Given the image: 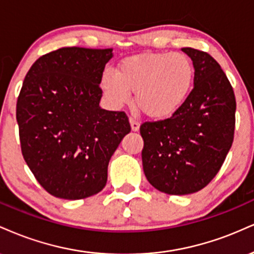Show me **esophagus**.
I'll return each mask as SVG.
<instances>
[{"mask_svg":"<svg viewBox=\"0 0 254 254\" xmlns=\"http://www.w3.org/2000/svg\"><path fill=\"white\" fill-rule=\"evenodd\" d=\"M129 122H130V127H132V130L134 132H136V130H139L140 128V122L136 120V119L134 118H129Z\"/></svg>","mask_w":254,"mask_h":254,"instance_id":"34e87169","label":"esophagus"}]
</instances>
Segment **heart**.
<instances>
[{"label":"heart","mask_w":254,"mask_h":254,"mask_svg":"<svg viewBox=\"0 0 254 254\" xmlns=\"http://www.w3.org/2000/svg\"><path fill=\"white\" fill-rule=\"evenodd\" d=\"M195 67L183 53H145L126 58L116 73L106 71L101 85L114 107L134 102L153 119L171 116L183 106L192 89Z\"/></svg>","instance_id":"b5f03b06"}]
</instances>
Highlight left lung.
<instances>
[{"label": "left lung", "instance_id": "left-lung-1", "mask_svg": "<svg viewBox=\"0 0 254 254\" xmlns=\"http://www.w3.org/2000/svg\"><path fill=\"white\" fill-rule=\"evenodd\" d=\"M195 67L193 89L168 119L140 126L142 168L159 191L188 195L203 189L221 169L234 139L233 88L209 53L184 47Z\"/></svg>", "mask_w": 254, "mask_h": 254}]
</instances>
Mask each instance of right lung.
I'll return each mask as SVG.
<instances>
[{"label":"right lung","instance_id":"right-lung-1","mask_svg":"<svg viewBox=\"0 0 254 254\" xmlns=\"http://www.w3.org/2000/svg\"><path fill=\"white\" fill-rule=\"evenodd\" d=\"M112 51H52L35 61L23 80L16 103L21 152L39 184L56 197L100 192L110 158L130 132L126 113L100 107Z\"/></svg>","mask_w":254,"mask_h":254}]
</instances>
